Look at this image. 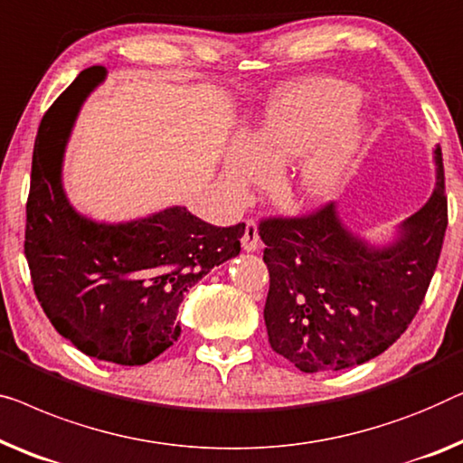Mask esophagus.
I'll return each mask as SVG.
<instances>
[{"label":"esophagus","instance_id":"34e87169","mask_svg":"<svg viewBox=\"0 0 463 463\" xmlns=\"http://www.w3.org/2000/svg\"><path fill=\"white\" fill-rule=\"evenodd\" d=\"M259 230H257V223L254 221H246V230H244V236H242V248L248 252H254L259 248Z\"/></svg>","mask_w":463,"mask_h":463}]
</instances>
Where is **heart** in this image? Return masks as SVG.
<instances>
[{
	"instance_id": "heart-1",
	"label": "heart",
	"mask_w": 463,
	"mask_h": 463,
	"mask_svg": "<svg viewBox=\"0 0 463 463\" xmlns=\"http://www.w3.org/2000/svg\"><path fill=\"white\" fill-rule=\"evenodd\" d=\"M357 87L338 79H305L269 99L252 142L240 139L225 160L223 182L232 196L263 184L269 166L300 160L298 190L311 200L330 198L364 142L365 127L354 118Z\"/></svg>"
}]
</instances>
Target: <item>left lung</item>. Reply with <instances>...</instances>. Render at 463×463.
<instances>
[{
    "mask_svg": "<svg viewBox=\"0 0 463 463\" xmlns=\"http://www.w3.org/2000/svg\"><path fill=\"white\" fill-rule=\"evenodd\" d=\"M434 160L430 200L401 225L391 246L354 238L332 203L307 215L259 221L269 269L267 336L300 372H338L378 357L420 311L447 230L440 148Z\"/></svg>",
    "mask_w": 463,
    "mask_h": 463,
    "instance_id": "obj_1",
    "label": "left lung"
}]
</instances>
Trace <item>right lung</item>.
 I'll return each instance as SVG.
<instances>
[{
    "label": "right lung",
    "instance_id": "add662e5",
    "mask_svg": "<svg viewBox=\"0 0 463 463\" xmlns=\"http://www.w3.org/2000/svg\"><path fill=\"white\" fill-rule=\"evenodd\" d=\"M104 75V66L83 71L42 118L24 254L33 290L58 334L90 357L144 365L179 338L177 313L187 290L236 257L246 225L204 223L185 206L118 225L72 209L60 182L66 137L83 98Z\"/></svg>",
    "mask_w": 463,
    "mask_h": 463
}]
</instances>
